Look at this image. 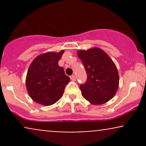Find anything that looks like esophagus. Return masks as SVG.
Segmentation results:
<instances>
[{
    "label": "esophagus",
    "mask_w": 146,
    "mask_h": 146,
    "mask_svg": "<svg viewBox=\"0 0 146 146\" xmlns=\"http://www.w3.org/2000/svg\"><path fill=\"white\" fill-rule=\"evenodd\" d=\"M70 78H71V80L73 82H75V80H76V78H75V75H71V76L70 77Z\"/></svg>",
    "instance_id": "obj_1"
}]
</instances>
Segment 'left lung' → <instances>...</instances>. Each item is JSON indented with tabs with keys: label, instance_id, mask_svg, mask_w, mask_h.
<instances>
[{
	"label": "left lung",
	"instance_id": "8db88e82",
	"mask_svg": "<svg viewBox=\"0 0 146 146\" xmlns=\"http://www.w3.org/2000/svg\"><path fill=\"white\" fill-rule=\"evenodd\" d=\"M78 56L87 73L86 82L80 86L84 98L93 105L106 103L119 88V78L115 63L98 47L79 50Z\"/></svg>",
	"mask_w": 146,
	"mask_h": 146
}]
</instances>
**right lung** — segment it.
<instances>
[{"label": "right lung", "instance_id": "obj_1", "mask_svg": "<svg viewBox=\"0 0 146 146\" xmlns=\"http://www.w3.org/2000/svg\"><path fill=\"white\" fill-rule=\"evenodd\" d=\"M64 51H49L37 56L30 64L26 87L30 98L44 106L55 104L61 98L70 78L58 65Z\"/></svg>", "mask_w": 146, "mask_h": 146}]
</instances>
